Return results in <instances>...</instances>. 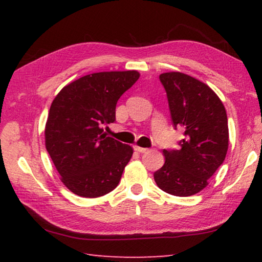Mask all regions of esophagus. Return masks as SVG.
<instances>
[{"label": "esophagus", "instance_id": "34e87169", "mask_svg": "<svg viewBox=\"0 0 262 262\" xmlns=\"http://www.w3.org/2000/svg\"><path fill=\"white\" fill-rule=\"evenodd\" d=\"M134 149L136 150V151H139V152H141V154H143V152H147L149 149H147V148H142V147H139V145H134Z\"/></svg>", "mask_w": 262, "mask_h": 262}]
</instances>
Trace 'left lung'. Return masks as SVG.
I'll use <instances>...</instances> for the list:
<instances>
[{
	"label": "left lung",
	"mask_w": 262,
	"mask_h": 262,
	"mask_svg": "<svg viewBox=\"0 0 262 262\" xmlns=\"http://www.w3.org/2000/svg\"><path fill=\"white\" fill-rule=\"evenodd\" d=\"M165 88L174 127L184 129L179 150H163L164 165L154 173L159 188L190 196L208 186L224 162L229 147L227 111L211 89L179 72L159 75Z\"/></svg>",
	"instance_id": "8db88e82"
}]
</instances>
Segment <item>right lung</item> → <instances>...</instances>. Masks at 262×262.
Instances as JSON below:
<instances>
[{
	"label": "right lung",
	"instance_id": "1",
	"mask_svg": "<svg viewBox=\"0 0 262 262\" xmlns=\"http://www.w3.org/2000/svg\"><path fill=\"white\" fill-rule=\"evenodd\" d=\"M140 77L136 70L101 72L69 83L52 101L45 145L70 192L98 198L117 187L134 150L106 135L120 97Z\"/></svg>",
	"mask_w": 262,
	"mask_h": 262
}]
</instances>
